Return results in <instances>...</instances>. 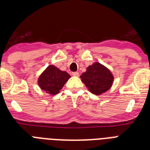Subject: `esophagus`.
<instances>
[{
  "label": "esophagus",
  "instance_id": "esophagus-1",
  "mask_svg": "<svg viewBox=\"0 0 150 150\" xmlns=\"http://www.w3.org/2000/svg\"><path fill=\"white\" fill-rule=\"evenodd\" d=\"M72 75L74 76H79V73L78 72H73Z\"/></svg>",
  "mask_w": 150,
  "mask_h": 150
}]
</instances>
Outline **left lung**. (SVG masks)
Instances as JSON below:
<instances>
[{"mask_svg":"<svg viewBox=\"0 0 150 150\" xmlns=\"http://www.w3.org/2000/svg\"><path fill=\"white\" fill-rule=\"evenodd\" d=\"M80 78L89 91L97 96L107 92L112 86L114 80L110 70L99 62L90 65Z\"/></svg>","mask_w":150,"mask_h":150,"instance_id":"obj_1","label":"left lung"}]
</instances>
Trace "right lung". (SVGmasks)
I'll return each mask as SVG.
<instances>
[{
	"label": "right lung",
	"instance_id": "add662e5",
	"mask_svg": "<svg viewBox=\"0 0 150 150\" xmlns=\"http://www.w3.org/2000/svg\"><path fill=\"white\" fill-rule=\"evenodd\" d=\"M70 77L66 71L60 70L54 65H49L39 76L38 84L42 90L54 96L60 93Z\"/></svg>",
	"mask_w": 150,
	"mask_h": 150
}]
</instances>
